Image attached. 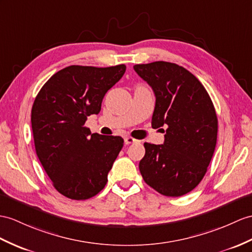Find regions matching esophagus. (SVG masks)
Masks as SVG:
<instances>
[{"label": "esophagus", "mask_w": 252, "mask_h": 252, "mask_svg": "<svg viewBox=\"0 0 252 252\" xmlns=\"http://www.w3.org/2000/svg\"><path fill=\"white\" fill-rule=\"evenodd\" d=\"M124 142H125V144H131V143H134V142H138V140L133 139L132 137H125Z\"/></svg>", "instance_id": "34e87169"}]
</instances>
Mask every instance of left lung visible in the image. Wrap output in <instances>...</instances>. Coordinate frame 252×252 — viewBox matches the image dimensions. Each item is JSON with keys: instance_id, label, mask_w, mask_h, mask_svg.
Listing matches in <instances>:
<instances>
[{"instance_id": "1", "label": "left lung", "mask_w": 252, "mask_h": 252, "mask_svg": "<svg viewBox=\"0 0 252 252\" xmlns=\"http://www.w3.org/2000/svg\"><path fill=\"white\" fill-rule=\"evenodd\" d=\"M133 69L154 91L152 127L163 144L144 143L139 169L144 182L167 197L191 191L203 179L217 142L218 120L210 95L191 72L163 61Z\"/></svg>"}]
</instances>
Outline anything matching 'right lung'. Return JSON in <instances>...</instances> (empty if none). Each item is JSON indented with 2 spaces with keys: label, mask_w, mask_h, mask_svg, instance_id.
Masks as SVG:
<instances>
[{
  "label": "right lung",
  "mask_w": 252,
  "mask_h": 252,
  "mask_svg": "<svg viewBox=\"0 0 252 252\" xmlns=\"http://www.w3.org/2000/svg\"><path fill=\"white\" fill-rule=\"evenodd\" d=\"M111 67L71 65L48 80L31 114L36 154L54 188L71 200L101 191L124 140L92 133L85 121L98 114L107 92L125 73Z\"/></svg>",
  "instance_id": "1"
}]
</instances>
